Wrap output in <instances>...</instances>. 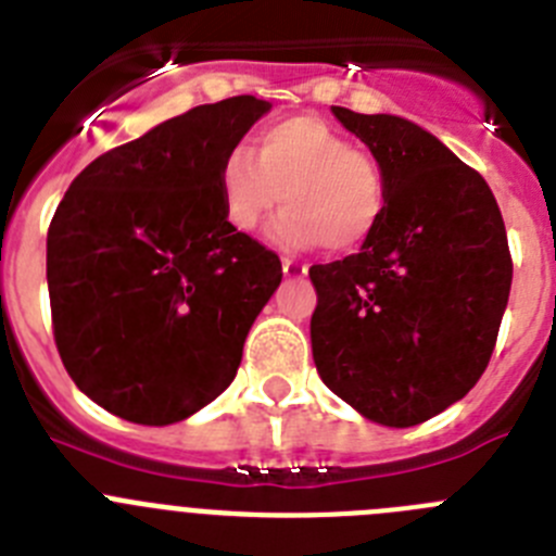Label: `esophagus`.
Wrapping results in <instances>:
<instances>
[{"instance_id": "esophagus-1", "label": "esophagus", "mask_w": 556, "mask_h": 556, "mask_svg": "<svg viewBox=\"0 0 556 556\" xmlns=\"http://www.w3.org/2000/svg\"><path fill=\"white\" fill-rule=\"evenodd\" d=\"M282 271L285 277H304V274H307V266L296 263L293 257H282Z\"/></svg>"}]
</instances>
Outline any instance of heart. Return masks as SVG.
<instances>
[{"label": "heart", "mask_w": 556, "mask_h": 556, "mask_svg": "<svg viewBox=\"0 0 556 556\" xmlns=\"http://www.w3.org/2000/svg\"><path fill=\"white\" fill-rule=\"evenodd\" d=\"M257 159L229 149L218 166L224 216L241 232H254L279 202L271 224L285 247L352 252L363 247L388 210V177L371 152L354 149L346 135L315 116H293L260 132Z\"/></svg>", "instance_id": "heart-1"}]
</instances>
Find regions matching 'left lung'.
I'll return each mask as SVG.
<instances>
[{
  "instance_id": "8db88e82",
  "label": "left lung",
  "mask_w": 556,
  "mask_h": 556,
  "mask_svg": "<svg viewBox=\"0 0 556 556\" xmlns=\"http://www.w3.org/2000/svg\"><path fill=\"white\" fill-rule=\"evenodd\" d=\"M388 177L357 254L309 268L324 384L368 421L415 427L479 382L513 285L502 210L482 174L407 118L332 108Z\"/></svg>"
}]
</instances>
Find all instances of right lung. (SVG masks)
<instances>
[{
	"instance_id": "1",
	"label": "right lung",
	"mask_w": 556,
	"mask_h": 556,
	"mask_svg": "<svg viewBox=\"0 0 556 556\" xmlns=\"http://www.w3.org/2000/svg\"><path fill=\"white\" fill-rule=\"evenodd\" d=\"M271 104H199L99 154L54 210V343L85 396L166 427L229 388L243 340L282 282L271 249L224 216L218 166Z\"/></svg>"
}]
</instances>
